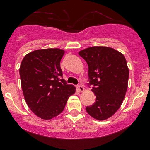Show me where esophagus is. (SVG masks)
<instances>
[{
  "mask_svg": "<svg viewBox=\"0 0 150 150\" xmlns=\"http://www.w3.org/2000/svg\"><path fill=\"white\" fill-rule=\"evenodd\" d=\"M77 88H78V89L80 91H84V87L82 86V85H78V86H77Z\"/></svg>",
  "mask_w": 150,
  "mask_h": 150,
  "instance_id": "esophagus-1",
  "label": "esophagus"
}]
</instances>
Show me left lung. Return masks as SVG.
<instances>
[{
  "instance_id": "1",
  "label": "left lung",
  "mask_w": 150,
  "mask_h": 150,
  "mask_svg": "<svg viewBox=\"0 0 150 150\" xmlns=\"http://www.w3.org/2000/svg\"><path fill=\"white\" fill-rule=\"evenodd\" d=\"M79 55L88 66V86L96 96L86 111L96 120H106L117 112L125 98L129 77L126 60L121 53L104 46L86 48Z\"/></svg>"
}]
</instances>
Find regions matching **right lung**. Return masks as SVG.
<instances>
[{"label":"right lung","instance_id":"add662e5","mask_svg":"<svg viewBox=\"0 0 150 150\" xmlns=\"http://www.w3.org/2000/svg\"><path fill=\"white\" fill-rule=\"evenodd\" d=\"M64 50L39 49L27 54L19 68L21 86L30 110L42 119L49 120L64 110L75 86L62 78L60 62Z\"/></svg>","mask_w":150,"mask_h":150}]
</instances>
